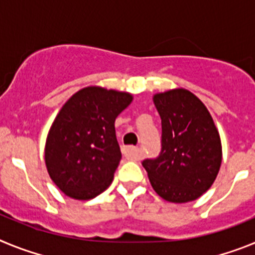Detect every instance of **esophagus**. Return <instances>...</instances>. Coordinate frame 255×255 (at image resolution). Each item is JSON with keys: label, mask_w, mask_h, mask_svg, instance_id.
Masks as SVG:
<instances>
[{"label": "esophagus", "mask_w": 255, "mask_h": 255, "mask_svg": "<svg viewBox=\"0 0 255 255\" xmlns=\"http://www.w3.org/2000/svg\"><path fill=\"white\" fill-rule=\"evenodd\" d=\"M123 154L124 157H126L128 159H132V161H138L140 158L139 149L136 147H124Z\"/></svg>", "instance_id": "obj_1"}]
</instances>
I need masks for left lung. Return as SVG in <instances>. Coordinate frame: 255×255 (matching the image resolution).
<instances>
[{
  "label": "left lung",
  "instance_id": "8db88e82",
  "mask_svg": "<svg viewBox=\"0 0 255 255\" xmlns=\"http://www.w3.org/2000/svg\"><path fill=\"white\" fill-rule=\"evenodd\" d=\"M153 102L162 121V148L157 158L141 162L150 185L172 203L198 199L215 182L222 162L213 119L203 102L182 88L154 94Z\"/></svg>",
  "mask_w": 255,
  "mask_h": 255
}]
</instances>
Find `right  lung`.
<instances>
[{"mask_svg": "<svg viewBox=\"0 0 255 255\" xmlns=\"http://www.w3.org/2000/svg\"><path fill=\"white\" fill-rule=\"evenodd\" d=\"M131 101L126 92L87 87L62 106L47 135L44 159L67 197L92 199L111 185L121 159L115 120Z\"/></svg>", "mask_w": 255, "mask_h": 255, "instance_id": "add662e5", "label": "right lung"}]
</instances>
